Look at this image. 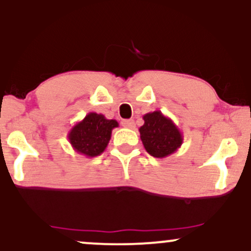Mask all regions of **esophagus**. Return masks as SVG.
Returning <instances> with one entry per match:
<instances>
[{"label": "esophagus", "instance_id": "esophagus-1", "mask_svg": "<svg viewBox=\"0 0 251 251\" xmlns=\"http://www.w3.org/2000/svg\"><path fill=\"white\" fill-rule=\"evenodd\" d=\"M122 125L124 126V127H126V128H133L134 127V122L132 119L123 120Z\"/></svg>", "mask_w": 251, "mask_h": 251}]
</instances>
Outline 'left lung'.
I'll use <instances>...</instances> for the list:
<instances>
[{
	"label": "left lung",
	"instance_id": "obj_1",
	"mask_svg": "<svg viewBox=\"0 0 251 251\" xmlns=\"http://www.w3.org/2000/svg\"><path fill=\"white\" fill-rule=\"evenodd\" d=\"M139 128L144 148L154 158H165L175 153L183 144V134L177 125L160 111L146 113Z\"/></svg>",
	"mask_w": 251,
	"mask_h": 251
}]
</instances>
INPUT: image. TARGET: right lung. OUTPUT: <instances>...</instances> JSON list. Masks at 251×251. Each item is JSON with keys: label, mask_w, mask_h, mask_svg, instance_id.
<instances>
[{"label": "right lung", "mask_w": 251, "mask_h": 251, "mask_svg": "<svg viewBox=\"0 0 251 251\" xmlns=\"http://www.w3.org/2000/svg\"><path fill=\"white\" fill-rule=\"evenodd\" d=\"M119 126L117 120L106 119L103 114L89 112L68 132V140L77 153L88 158L100 155L107 148L112 129Z\"/></svg>", "instance_id": "obj_1"}]
</instances>
